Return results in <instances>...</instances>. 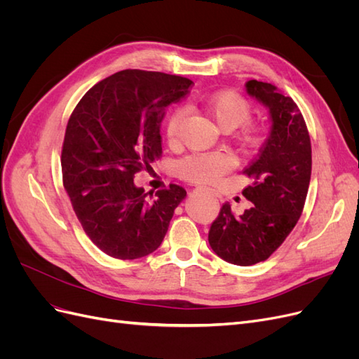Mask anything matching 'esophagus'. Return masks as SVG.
I'll return each mask as SVG.
<instances>
[{
  "label": "esophagus",
  "mask_w": 359,
  "mask_h": 359,
  "mask_svg": "<svg viewBox=\"0 0 359 359\" xmlns=\"http://www.w3.org/2000/svg\"><path fill=\"white\" fill-rule=\"evenodd\" d=\"M206 191H208V193H212V194H214V191H212L211 189H206Z\"/></svg>",
  "instance_id": "1"
}]
</instances>
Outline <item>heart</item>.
I'll list each match as a JSON object with an SVG mask.
<instances>
[{
  "label": "heart",
  "instance_id": "b5f03b06",
  "mask_svg": "<svg viewBox=\"0 0 359 359\" xmlns=\"http://www.w3.org/2000/svg\"><path fill=\"white\" fill-rule=\"evenodd\" d=\"M203 111L212 121L224 132L244 126L250 115H252V106L235 91H220L210 99L203 102ZM182 109L173 112L166 124V139L169 145H177L180 137V128L184 119ZM238 142L245 149L257 148L262 142V132L256 126H245L241 133L238 135ZM232 158L223 153H198L187 156L180 161V173L193 182L198 184H212L219 181L220 177L232 169Z\"/></svg>",
  "mask_w": 359,
  "mask_h": 359
}]
</instances>
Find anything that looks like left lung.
Wrapping results in <instances>:
<instances>
[{
  "label": "left lung",
  "instance_id": "left-lung-1",
  "mask_svg": "<svg viewBox=\"0 0 359 359\" xmlns=\"http://www.w3.org/2000/svg\"><path fill=\"white\" fill-rule=\"evenodd\" d=\"M245 90L271 119L268 139L244 169L252 184L243 194L253 205L235 215L226 202L208 233L214 253L240 266L266 260L283 244L302 214L311 177L310 136L297 103L268 82L248 81Z\"/></svg>",
  "mask_w": 359,
  "mask_h": 359
}]
</instances>
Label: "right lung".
<instances>
[{
  "label": "right lung",
  "instance_id": "1",
  "mask_svg": "<svg viewBox=\"0 0 359 359\" xmlns=\"http://www.w3.org/2000/svg\"><path fill=\"white\" fill-rule=\"evenodd\" d=\"M191 83L160 72H118L86 91L69 119L61 153L64 189L85 233L111 257L153 253L187 196L170 184L149 201L133 178L161 156L166 107Z\"/></svg>",
  "mask_w": 359,
  "mask_h": 359
}]
</instances>
